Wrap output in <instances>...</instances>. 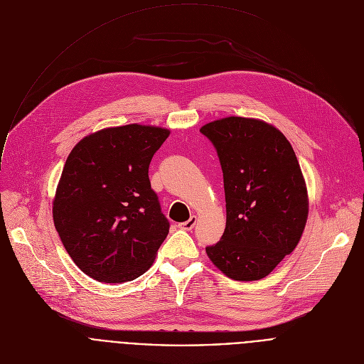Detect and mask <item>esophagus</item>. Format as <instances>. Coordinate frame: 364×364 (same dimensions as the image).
<instances>
[{
    "instance_id": "34e87169",
    "label": "esophagus",
    "mask_w": 364,
    "mask_h": 364,
    "mask_svg": "<svg viewBox=\"0 0 364 364\" xmlns=\"http://www.w3.org/2000/svg\"><path fill=\"white\" fill-rule=\"evenodd\" d=\"M196 222H197V218H196V216H191L187 222L178 223V228L183 229V230H191V229L196 226Z\"/></svg>"
}]
</instances>
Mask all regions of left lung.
Masks as SVG:
<instances>
[{
	"mask_svg": "<svg viewBox=\"0 0 364 364\" xmlns=\"http://www.w3.org/2000/svg\"><path fill=\"white\" fill-rule=\"evenodd\" d=\"M200 132L218 151L226 197V229L207 256L235 281L262 279L295 249L306 223L296 155L279 129L253 118H223Z\"/></svg>",
	"mask_w": 364,
	"mask_h": 364,
	"instance_id": "left-lung-1",
	"label": "left lung"
}]
</instances>
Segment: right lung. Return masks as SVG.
Here are the masks:
<instances>
[{
    "label": "right lung",
    "instance_id": "obj_1",
    "mask_svg": "<svg viewBox=\"0 0 364 364\" xmlns=\"http://www.w3.org/2000/svg\"><path fill=\"white\" fill-rule=\"evenodd\" d=\"M168 135V129L138 124L105 128L69 154L53 220L73 262L90 278L128 282L152 265L170 222L148 168Z\"/></svg>",
    "mask_w": 364,
    "mask_h": 364
}]
</instances>
